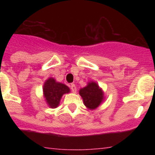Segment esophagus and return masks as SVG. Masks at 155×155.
<instances>
[{"instance_id": "obj_1", "label": "esophagus", "mask_w": 155, "mask_h": 155, "mask_svg": "<svg viewBox=\"0 0 155 155\" xmlns=\"http://www.w3.org/2000/svg\"><path fill=\"white\" fill-rule=\"evenodd\" d=\"M71 91H72V92H74V93H75L77 91V87H76V86H75V84H72L71 85Z\"/></svg>"}]
</instances>
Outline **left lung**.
Instances as JSON below:
<instances>
[{
  "mask_svg": "<svg viewBox=\"0 0 155 155\" xmlns=\"http://www.w3.org/2000/svg\"><path fill=\"white\" fill-rule=\"evenodd\" d=\"M84 105L90 110L96 109L105 101L104 91L95 81L87 82L85 87L79 90Z\"/></svg>",
  "mask_w": 155,
  "mask_h": 155,
  "instance_id": "8db88e82",
  "label": "left lung"
}]
</instances>
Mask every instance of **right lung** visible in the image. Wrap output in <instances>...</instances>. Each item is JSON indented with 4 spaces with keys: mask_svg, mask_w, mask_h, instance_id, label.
<instances>
[{
    "mask_svg": "<svg viewBox=\"0 0 155 155\" xmlns=\"http://www.w3.org/2000/svg\"><path fill=\"white\" fill-rule=\"evenodd\" d=\"M69 87L63 83L58 82L53 78H49L44 82L42 87V94L45 102L52 109H55L60 105L61 99L64 94L70 93Z\"/></svg>",
    "mask_w": 155,
    "mask_h": 155,
    "instance_id": "add662e5",
    "label": "right lung"
}]
</instances>
